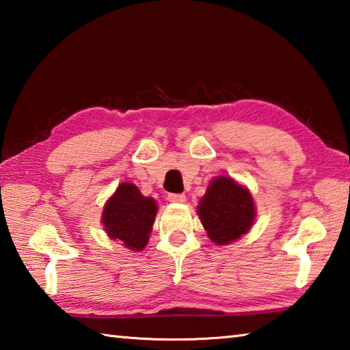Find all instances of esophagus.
<instances>
[{"instance_id":"34e87169","label":"esophagus","mask_w":350,"mask_h":350,"mask_svg":"<svg viewBox=\"0 0 350 350\" xmlns=\"http://www.w3.org/2000/svg\"><path fill=\"white\" fill-rule=\"evenodd\" d=\"M167 199L173 204H183L187 200V196L185 194H168Z\"/></svg>"}]
</instances>
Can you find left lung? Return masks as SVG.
Wrapping results in <instances>:
<instances>
[{"instance_id": "left-lung-1", "label": "left lung", "mask_w": 350, "mask_h": 350, "mask_svg": "<svg viewBox=\"0 0 350 350\" xmlns=\"http://www.w3.org/2000/svg\"><path fill=\"white\" fill-rule=\"evenodd\" d=\"M198 215L208 238L217 245H225L248 233L256 210L245 187L228 176H217L199 200Z\"/></svg>"}]
</instances>
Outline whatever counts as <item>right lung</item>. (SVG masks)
I'll return each mask as SVG.
<instances>
[{
  "label": "right lung",
  "instance_id": "add662e5",
  "mask_svg": "<svg viewBox=\"0 0 350 350\" xmlns=\"http://www.w3.org/2000/svg\"><path fill=\"white\" fill-rule=\"evenodd\" d=\"M157 215V204L146 198L134 183L123 182L105 204L102 222L111 239L133 252H140L150 241V233Z\"/></svg>",
  "mask_w": 350,
  "mask_h": 350
}]
</instances>
